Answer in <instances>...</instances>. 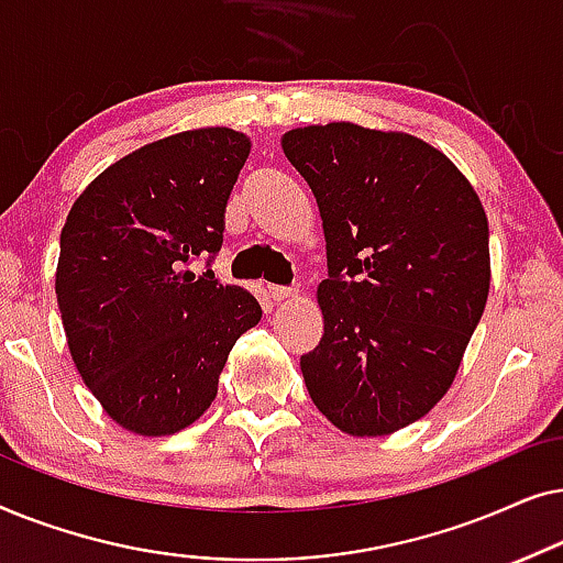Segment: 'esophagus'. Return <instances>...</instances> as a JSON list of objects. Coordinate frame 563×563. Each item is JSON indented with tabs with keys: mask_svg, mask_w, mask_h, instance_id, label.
I'll return each instance as SVG.
<instances>
[{
	"mask_svg": "<svg viewBox=\"0 0 563 563\" xmlns=\"http://www.w3.org/2000/svg\"><path fill=\"white\" fill-rule=\"evenodd\" d=\"M268 295H272V299H276V302H282V299L297 297V289H291V287H276V284H272V287H268Z\"/></svg>",
	"mask_w": 563,
	"mask_h": 563,
	"instance_id": "esophagus-1",
	"label": "esophagus"
}]
</instances>
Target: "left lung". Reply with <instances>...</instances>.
<instances>
[{
	"mask_svg": "<svg viewBox=\"0 0 563 563\" xmlns=\"http://www.w3.org/2000/svg\"><path fill=\"white\" fill-rule=\"evenodd\" d=\"M284 156L310 184L328 279L320 345L299 358L318 410L356 438L420 420L456 379L489 295V225L451 158L353 122L295 128Z\"/></svg>",
	"mask_w": 563,
	"mask_h": 563,
	"instance_id": "1",
	"label": "left lung"
}]
</instances>
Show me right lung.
<instances>
[{"label": "right lung", "mask_w": 563, "mask_h": 563, "mask_svg": "<svg viewBox=\"0 0 563 563\" xmlns=\"http://www.w3.org/2000/svg\"><path fill=\"white\" fill-rule=\"evenodd\" d=\"M249 135L199 128L104 168L60 230L58 310L84 384L120 428L179 433L218 395L228 353L258 325L249 289L195 276L214 258Z\"/></svg>", "instance_id": "right-lung-1"}]
</instances>
